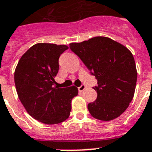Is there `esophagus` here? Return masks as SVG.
<instances>
[{
    "label": "esophagus",
    "instance_id": "esophagus-1",
    "mask_svg": "<svg viewBox=\"0 0 152 152\" xmlns=\"http://www.w3.org/2000/svg\"><path fill=\"white\" fill-rule=\"evenodd\" d=\"M85 89H86V86L84 85V84H82L80 87H79L78 88V90L80 92H82V91H83L85 90Z\"/></svg>",
    "mask_w": 152,
    "mask_h": 152
}]
</instances>
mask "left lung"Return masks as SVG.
Wrapping results in <instances>:
<instances>
[{
	"label": "left lung",
	"mask_w": 152,
	"mask_h": 152,
	"mask_svg": "<svg viewBox=\"0 0 152 152\" xmlns=\"http://www.w3.org/2000/svg\"><path fill=\"white\" fill-rule=\"evenodd\" d=\"M98 81L93 88L97 99L88 105L93 118L108 121L129 107L133 99L137 72L129 50L107 37H94L88 41L69 44Z\"/></svg>",
	"instance_id": "left-lung-1"
}]
</instances>
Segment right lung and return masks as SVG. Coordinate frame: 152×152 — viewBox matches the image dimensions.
Returning <instances> with one entry per match:
<instances>
[{
	"instance_id": "add662e5",
	"label": "right lung",
	"mask_w": 152,
	"mask_h": 152,
	"mask_svg": "<svg viewBox=\"0 0 152 152\" xmlns=\"http://www.w3.org/2000/svg\"><path fill=\"white\" fill-rule=\"evenodd\" d=\"M66 45L37 43L23 55L14 73L18 97L32 118L56 125L69 118L72 99L78 95L75 86H54L59 70L58 59Z\"/></svg>"
}]
</instances>
